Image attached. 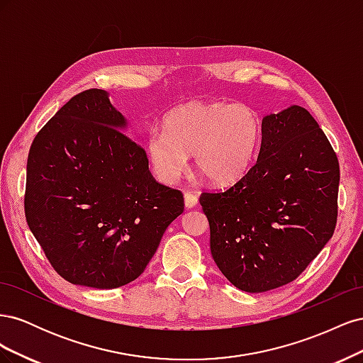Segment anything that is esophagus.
I'll return each mask as SVG.
<instances>
[{"label": "esophagus", "instance_id": "esophagus-1", "mask_svg": "<svg viewBox=\"0 0 363 363\" xmlns=\"http://www.w3.org/2000/svg\"><path fill=\"white\" fill-rule=\"evenodd\" d=\"M196 204H199V196L191 194V192H186L184 194V206L188 208H192L195 207Z\"/></svg>", "mask_w": 363, "mask_h": 363}]
</instances>
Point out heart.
Masks as SVG:
<instances>
[{
    "label": "heart",
    "instance_id": "b5f03b06",
    "mask_svg": "<svg viewBox=\"0 0 363 363\" xmlns=\"http://www.w3.org/2000/svg\"><path fill=\"white\" fill-rule=\"evenodd\" d=\"M262 139V118L244 103L192 101L174 108L164 130H151L145 151L152 169L164 183H175L188 167L216 186L233 184L252 164Z\"/></svg>",
    "mask_w": 363,
    "mask_h": 363
}]
</instances>
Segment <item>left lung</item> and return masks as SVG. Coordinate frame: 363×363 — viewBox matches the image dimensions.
<instances>
[{
  "label": "left lung",
  "mask_w": 363,
  "mask_h": 363,
  "mask_svg": "<svg viewBox=\"0 0 363 363\" xmlns=\"http://www.w3.org/2000/svg\"><path fill=\"white\" fill-rule=\"evenodd\" d=\"M337 189L336 152L304 107L263 116L255 164L230 189L200 196L219 271L245 292L295 280L333 236Z\"/></svg>",
  "instance_id": "obj_1"
}]
</instances>
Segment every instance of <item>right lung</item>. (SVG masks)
<instances>
[{"instance_id":"right-lung-1","label":"right lung","mask_w":363,"mask_h":363,"mask_svg":"<svg viewBox=\"0 0 363 363\" xmlns=\"http://www.w3.org/2000/svg\"><path fill=\"white\" fill-rule=\"evenodd\" d=\"M103 89L72 96L42 127L27 160L26 218L52 268L80 286L136 280L183 194L157 183L147 152Z\"/></svg>"}]
</instances>
